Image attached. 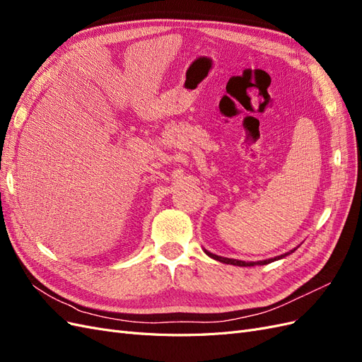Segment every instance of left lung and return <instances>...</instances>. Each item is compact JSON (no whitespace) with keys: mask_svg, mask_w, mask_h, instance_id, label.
<instances>
[{"mask_svg":"<svg viewBox=\"0 0 362 362\" xmlns=\"http://www.w3.org/2000/svg\"><path fill=\"white\" fill-rule=\"evenodd\" d=\"M206 252V255L208 257H211L213 259H217V261H221V262H225V264H233V266H240V267H246V266H254V264H269V262H272V261H276V259H279V258H284V257H287L288 254H284V255H279V257H275V258H269V259H264V261H259V262H246V261H240V259H233V258H225V257H218V255H214V254H211V252H208V250H205ZM291 252H294V250H291Z\"/></svg>","mask_w":362,"mask_h":362,"instance_id":"8db88e82","label":"left lung"}]
</instances>
